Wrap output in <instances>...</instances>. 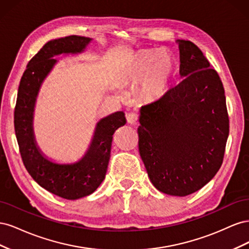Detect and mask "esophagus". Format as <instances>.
<instances>
[{"instance_id":"obj_1","label":"esophagus","mask_w":249,"mask_h":249,"mask_svg":"<svg viewBox=\"0 0 249 249\" xmlns=\"http://www.w3.org/2000/svg\"><path fill=\"white\" fill-rule=\"evenodd\" d=\"M138 118H139V115L137 114V113H135V112L130 113V114L126 116L127 123H129V124H136L138 122Z\"/></svg>"}]
</instances>
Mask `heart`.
<instances>
[{"label":"heart","instance_id":"obj_1","mask_svg":"<svg viewBox=\"0 0 249 249\" xmlns=\"http://www.w3.org/2000/svg\"><path fill=\"white\" fill-rule=\"evenodd\" d=\"M177 74L176 60L159 51L142 50L130 59L125 71V81L137 84L146 100L161 99L168 92Z\"/></svg>","mask_w":249,"mask_h":249}]
</instances>
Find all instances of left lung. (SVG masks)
I'll return each instance as SVG.
<instances>
[{"mask_svg":"<svg viewBox=\"0 0 249 249\" xmlns=\"http://www.w3.org/2000/svg\"><path fill=\"white\" fill-rule=\"evenodd\" d=\"M184 80L142 106L138 146L158 190L186 196L221 167L230 133L224 88L217 71L190 40H178Z\"/></svg>","mask_w":249,"mask_h":249,"instance_id":"obj_1","label":"left lung"}]
</instances>
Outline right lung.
I'll use <instances>...</instances> for the list:
<instances>
[{"label":"right lung","instance_id":"obj_1","mask_svg":"<svg viewBox=\"0 0 249 249\" xmlns=\"http://www.w3.org/2000/svg\"><path fill=\"white\" fill-rule=\"evenodd\" d=\"M91 40L71 35L47 42L30 60L19 82L14 108V131L22 163L35 182L49 192L65 199H78L96 190L106 176L113 135L126 124L124 113L115 112L97 124L87 154L71 165H59L47 160L36 147L32 118L37 92L43 79L56 63L55 55L76 54Z\"/></svg>","mask_w":249,"mask_h":249}]
</instances>
